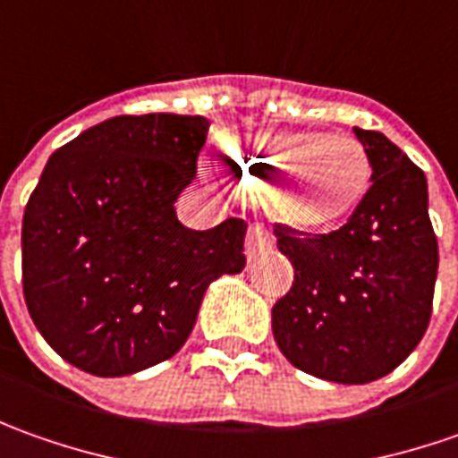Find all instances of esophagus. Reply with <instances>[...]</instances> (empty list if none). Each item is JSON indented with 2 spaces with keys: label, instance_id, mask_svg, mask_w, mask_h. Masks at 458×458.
Instances as JSON below:
<instances>
[{
  "label": "esophagus",
  "instance_id": "34e87169",
  "mask_svg": "<svg viewBox=\"0 0 458 458\" xmlns=\"http://www.w3.org/2000/svg\"><path fill=\"white\" fill-rule=\"evenodd\" d=\"M274 243H276L274 233L266 228V225H260V223H253L248 228V235H245V256H248V260H256L260 253L271 250Z\"/></svg>",
  "mask_w": 458,
  "mask_h": 458
}]
</instances>
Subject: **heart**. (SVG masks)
<instances>
[{
	"mask_svg": "<svg viewBox=\"0 0 458 458\" xmlns=\"http://www.w3.org/2000/svg\"><path fill=\"white\" fill-rule=\"evenodd\" d=\"M220 162L243 187L268 184L271 208L296 230H329L352 217L370 190L372 165L355 136L245 131L220 144ZM217 177V166L205 165Z\"/></svg>",
	"mask_w": 458,
	"mask_h": 458,
	"instance_id": "b5f03b06",
	"label": "heart"
}]
</instances>
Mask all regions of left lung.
<instances>
[{"label":"left lung","instance_id":"obj_1","mask_svg":"<svg viewBox=\"0 0 458 458\" xmlns=\"http://www.w3.org/2000/svg\"><path fill=\"white\" fill-rule=\"evenodd\" d=\"M372 187L335 233L276 228L292 260V292L271 327L293 368L339 386H365L416 350L431 319L438 243L426 174L386 134L357 129Z\"/></svg>","mask_w":458,"mask_h":458}]
</instances>
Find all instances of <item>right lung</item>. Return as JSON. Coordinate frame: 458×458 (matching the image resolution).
I'll return each instance as SVG.
<instances>
[{
  "mask_svg": "<svg viewBox=\"0 0 458 458\" xmlns=\"http://www.w3.org/2000/svg\"><path fill=\"white\" fill-rule=\"evenodd\" d=\"M205 116H114L47 159L24 208L30 317L65 362L134 375L180 352L208 286L245 268V223L182 225Z\"/></svg>",
  "mask_w": 458,
  "mask_h": 458,
  "instance_id": "add662e5",
  "label": "right lung"
}]
</instances>
